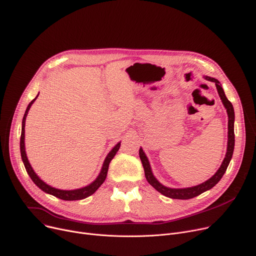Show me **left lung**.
<instances>
[{"label": "left lung", "mask_w": 256, "mask_h": 256, "mask_svg": "<svg viewBox=\"0 0 256 256\" xmlns=\"http://www.w3.org/2000/svg\"><path fill=\"white\" fill-rule=\"evenodd\" d=\"M205 78L207 80L214 82L216 86L218 95L220 97V100L222 101L224 106L228 112V148H226V157L222 161V164L220 166V168H218V170L214 174V176H212L210 178L207 180L206 182L195 186V187H191V188H184V189H172V188H168L164 187V184H161L153 176L152 172H151V168L149 164V161L145 155V153L143 152V149L140 148V151H138V155H140V159L142 161V164L144 168V172H145V176L148 180V182L154 187L159 193H161L162 195H164L166 197L172 198V199H191L194 198L200 194H202L203 192L212 189V187L220 180V178H222L224 174L226 172L228 166L230 164V161L232 159V156H233V152H234V147H235V132H234V122H235V112H234V108L232 103L228 100V98L224 95V92L220 84V82L214 78H209V76H205Z\"/></svg>", "instance_id": "8db88e82"}]
</instances>
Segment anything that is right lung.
I'll use <instances>...</instances> for the list:
<instances>
[{"label": "right lung", "mask_w": 256, "mask_h": 256, "mask_svg": "<svg viewBox=\"0 0 256 256\" xmlns=\"http://www.w3.org/2000/svg\"><path fill=\"white\" fill-rule=\"evenodd\" d=\"M38 98V96L28 104L26 110V113H24V116H23V120H22V128H21V136H20V153H21V158H22V161L23 164H24V166H26V170L28 172V174H30V178L32 180V182L38 186V187L42 190L44 192L48 193V194H51L57 198H60L62 200H68V201H72V200H82V199H84L88 196H90L92 194H94L97 189L100 187V186L104 182L106 176H107V172H108V168H109V164L110 161L113 159V157L115 156V154L118 153V151L120 150V143H118V145H116L110 152L109 154L107 155V157L105 158V161L103 164V166H102V170H101V172L100 174L98 176V178L92 182L90 184L86 186V187L84 188H82V189H78V190H70V191H66V190H59V189H55L53 187H51V186L47 184L46 182H44L36 174V172H34V170L32 168L30 162H28V159L26 157V147H24V126H26V115H28V112L32 106V104L34 102V100Z\"/></svg>", "instance_id": "1"}]
</instances>
